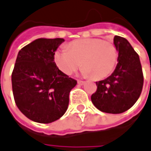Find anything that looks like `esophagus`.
<instances>
[{
  "label": "esophagus",
  "instance_id": "esophagus-1",
  "mask_svg": "<svg viewBox=\"0 0 151 151\" xmlns=\"http://www.w3.org/2000/svg\"><path fill=\"white\" fill-rule=\"evenodd\" d=\"M86 82L85 81H83V80H78V85H80V86H82V85H84Z\"/></svg>",
  "mask_w": 151,
  "mask_h": 151
}]
</instances>
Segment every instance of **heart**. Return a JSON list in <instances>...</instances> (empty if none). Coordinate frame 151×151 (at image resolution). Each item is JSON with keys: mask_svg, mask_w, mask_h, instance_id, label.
I'll return each mask as SVG.
<instances>
[{"mask_svg": "<svg viewBox=\"0 0 151 151\" xmlns=\"http://www.w3.org/2000/svg\"><path fill=\"white\" fill-rule=\"evenodd\" d=\"M118 52L111 41L101 39H80L73 41L69 48H59L54 53V62L65 74H71L81 63L82 73L101 79L111 74L117 62Z\"/></svg>", "mask_w": 151, "mask_h": 151, "instance_id": "1", "label": "heart"}]
</instances>
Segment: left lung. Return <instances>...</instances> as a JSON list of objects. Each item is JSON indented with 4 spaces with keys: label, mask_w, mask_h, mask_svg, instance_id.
Segmentation results:
<instances>
[{
    "label": "left lung",
    "mask_w": 151,
    "mask_h": 151,
    "mask_svg": "<svg viewBox=\"0 0 151 151\" xmlns=\"http://www.w3.org/2000/svg\"><path fill=\"white\" fill-rule=\"evenodd\" d=\"M118 51L117 64L111 75L96 82L97 91L91 95L92 104L99 111L119 114L137 102L144 86V74L139 56L123 37L115 36Z\"/></svg>",
    "instance_id": "8db88e82"
}]
</instances>
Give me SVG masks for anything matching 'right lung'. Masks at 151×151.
Returning a JSON list of instances; mask_svg holds the SVG:
<instances>
[{"mask_svg":"<svg viewBox=\"0 0 151 151\" xmlns=\"http://www.w3.org/2000/svg\"><path fill=\"white\" fill-rule=\"evenodd\" d=\"M64 39H37L21 48L12 73L14 101L32 121L49 124L67 110L69 93L76 85L57 67L54 53Z\"/></svg>","mask_w":151,"mask_h":151,"instance_id":"1","label":"right lung"}]
</instances>
